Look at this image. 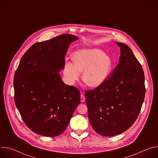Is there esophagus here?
<instances>
[{"label": "esophagus", "instance_id": "1", "mask_svg": "<svg viewBox=\"0 0 158 158\" xmlns=\"http://www.w3.org/2000/svg\"><path fill=\"white\" fill-rule=\"evenodd\" d=\"M84 101H85V97H84V94H82L81 93V102H84Z\"/></svg>", "mask_w": 158, "mask_h": 158}]
</instances>
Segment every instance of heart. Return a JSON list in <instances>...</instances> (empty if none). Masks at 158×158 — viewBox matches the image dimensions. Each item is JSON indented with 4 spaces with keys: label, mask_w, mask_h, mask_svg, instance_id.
I'll return each instance as SVG.
<instances>
[{
    "label": "heart",
    "mask_w": 158,
    "mask_h": 158,
    "mask_svg": "<svg viewBox=\"0 0 158 158\" xmlns=\"http://www.w3.org/2000/svg\"><path fill=\"white\" fill-rule=\"evenodd\" d=\"M74 64H65L64 74L67 81L74 84L83 73L82 81L91 87L102 85L109 77L114 66L112 57L99 49H84L74 52L72 56Z\"/></svg>",
    "instance_id": "obj_1"
}]
</instances>
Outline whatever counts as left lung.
<instances>
[{
  "mask_svg": "<svg viewBox=\"0 0 158 158\" xmlns=\"http://www.w3.org/2000/svg\"><path fill=\"white\" fill-rule=\"evenodd\" d=\"M116 43L121 56L113 73L102 85L85 93L90 123L104 136L118 135L134 124L146 93L142 65L127 45Z\"/></svg>",
  "mask_w": 158,
  "mask_h": 158,
  "instance_id": "1",
  "label": "left lung"
}]
</instances>
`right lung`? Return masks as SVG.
I'll use <instances>...</instances> for the list:
<instances>
[{
    "mask_svg": "<svg viewBox=\"0 0 158 158\" xmlns=\"http://www.w3.org/2000/svg\"><path fill=\"white\" fill-rule=\"evenodd\" d=\"M77 40L65 34L33 44L15 73L16 107L26 126L41 136L62 134L80 103L79 89L64 84L58 73L64 69L69 45Z\"/></svg>",
    "mask_w": 158,
    "mask_h": 158,
    "instance_id": "right-lung-1",
    "label": "right lung"
}]
</instances>
